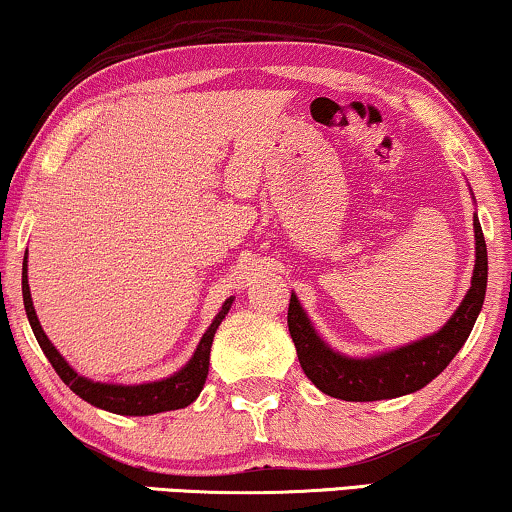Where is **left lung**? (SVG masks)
<instances>
[{"label":"left lung","mask_w":512,"mask_h":512,"mask_svg":"<svg viewBox=\"0 0 512 512\" xmlns=\"http://www.w3.org/2000/svg\"><path fill=\"white\" fill-rule=\"evenodd\" d=\"M472 226H475V269H472L470 290L442 331L411 345L366 359L345 357L319 338L297 295H290L288 331L304 375L323 394L345 401L394 399L416 392L435 380L468 340L487 293V243L477 215L472 219Z\"/></svg>","instance_id":"left-lung-1"}]
</instances>
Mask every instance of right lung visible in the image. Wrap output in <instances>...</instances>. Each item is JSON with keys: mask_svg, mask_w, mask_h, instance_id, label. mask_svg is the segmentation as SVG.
I'll use <instances>...</instances> for the list:
<instances>
[{"mask_svg": "<svg viewBox=\"0 0 512 512\" xmlns=\"http://www.w3.org/2000/svg\"><path fill=\"white\" fill-rule=\"evenodd\" d=\"M231 302L234 297H229L219 309L215 321L210 323V328L205 331L203 338H200L196 352L189 359L181 371H177L170 378L158 380V383H144V385H113V383H94V380L82 378L77 375L73 368L68 366V361L58 354V349L51 345V340L44 335L40 319H37L35 307H32L30 297V286H28V250H25L23 260V304L25 314H28V321L32 326V333H35L37 342H40L42 352L47 354V359L54 366L58 378L66 383L70 390H73L77 397L96 406V409L118 413V416H153V413L163 411H174L189 406L193 399L198 397L200 390H203L205 378H208L210 368V347L212 338H215V331L226 314H229Z\"/></svg>", "mask_w": 512, "mask_h": 512, "instance_id": "add662e5", "label": "right lung"}]
</instances>
